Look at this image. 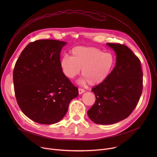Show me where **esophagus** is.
Listing matches in <instances>:
<instances>
[{
    "mask_svg": "<svg viewBox=\"0 0 157 157\" xmlns=\"http://www.w3.org/2000/svg\"><path fill=\"white\" fill-rule=\"evenodd\" d=\"M78 92H79V94H82V93H84V92H85V90H84V89L79 88V89H78Z\"/></svg>",
    "mask_w": 157,
    "mask_h": 157,
    "instance_id": "esophagus-1",
    "label": "esophagus"
}]
</instances>
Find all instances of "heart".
Segmentation results:
<instances>
[{
  "label": "heart",
  "mask_w": 157,
  "mask_h": 157,
  "mask_svg": "<svg viewBox=\"0 0 157 157\" xmlns=\"http://www.w3.org/2000/svg\"><path fill=\"white\" fill-rule=\"evenodd\" d=\"M71 56H64L60 61V67L63 75L73 79L79 74L84 78L82 82H89L91 85H98L104 81L113 72L115 58L110 53H104L94 47H77L71 50Z\"/></svg>",
  "instance_id": "obj_1"
}]
</instances>
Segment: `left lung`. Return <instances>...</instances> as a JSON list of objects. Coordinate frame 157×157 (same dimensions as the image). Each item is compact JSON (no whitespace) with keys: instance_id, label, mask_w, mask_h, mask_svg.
Here are the masks:
<instances>
[{"instance_id":"8db88e82","label":"left lung","mask_w":157,"mask_h":157,"mask_svg":"<svg viewBox=\"0 0 157 157\" xmlns=\"http://www.w3.org/2000/svg\"><path fill=\"white\" fill-rule=\"evenodd\" d=\"M117 55L116 66L107 79L92 89L96 96L87 115L98 124L109 125L130 116L139 101L143 89L140 61L124 44L107 43Z\"/></svg>"}]
</instances>
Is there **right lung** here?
<instances>
[{"mask_svg":"<svg viewBox=\"0 0 157 157\" xmlns=\"http://www.w3.org/2000/svg\"><path fill=\"white\" fill-rule=\"evenodd\" d=\"M66 42L39 40L21 52L13 72L15 98L29 118L39 124L60 121L78 89L63 73L60 52Z\"/></svg>","mask_w":157,"mask_h":157,"instance_id":"right-lung-1","label":"right lung"}]
</instances>
